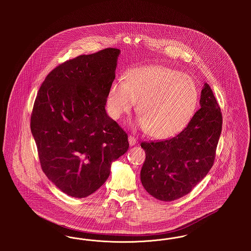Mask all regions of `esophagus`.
Here are the masks:
<instances>
[{
  "instance_id": "34e87169",
  "label": "esophagus",
  "mask_w": 251,
  "mask_h": 251,
  "mask_svg": "<svg viewBox=\"0 0 251 251\" xmlns=\"http://www.w3.org/2000/svg\"><path fill=\"white\" fill-rule=\"evenodd\" d=\"M128 141H129V144H130V146L131 147H132V146H134L135 144H136V138L134 137V136H131V135H130L129 137H128Z\"/></svg>"
}]
</instances>
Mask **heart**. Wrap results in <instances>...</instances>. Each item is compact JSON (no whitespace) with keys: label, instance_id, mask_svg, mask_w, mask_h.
<instances>
[{"label":"heart","instance_id":"obj_1","mask_svg":"<svg viewBox=\"0 0 251 251\" xmlns=\"http://www.w3.org/2000/svg\"><path fill=\"white\" fill-rule=\"evenodd\" d=\"M136 101L141 115L135 126L163 139L188 124L198 105L199 91L186 74L162 66L140 67L111 84L105 99L108 115L120 120Z\"/></svg>","mask_w":251,"mask_h":251}]
</instances>
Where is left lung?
<instances>
[{
    "instance_id": "1",
    "label": "left lung",
    "mask_w": 251,
    "mask_h": 251,
    "mask_svg": "<svg viewBox=\"0 0 251 251\" xmlns=\"http://www.w3.org/2000/svg\"><path fill=\"white\" fill-rule=\"evenodd\" d=\"M201 109L172 138L142 142L146 160L140 179L146 191L162 201L187 195L214 165L222 130V115L214 93L204 83Z\"/></svg>"
}]
</instances>
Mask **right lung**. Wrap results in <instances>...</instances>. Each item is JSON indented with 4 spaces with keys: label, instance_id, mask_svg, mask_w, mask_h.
Listing matches in <instances>:
<instances>
[{
    "label": "right lung",
    "instance_id": "add662e5",
    "mask_svg": "<svg viewBox=\"0 0 251 251\" xmlns=\"http://www.w3.org/2000/svg\"><path fill=\"white\" fill-rule=\"evenodd\" d=\"M120 53L105 49L65 62L49 73L36 96L31 131L40 165L73 198L97 191L129 149L127 133L105 110Z\"/></svg>",
    "mask_w": 251,
    "mask_h": 251
}]
</instances>
